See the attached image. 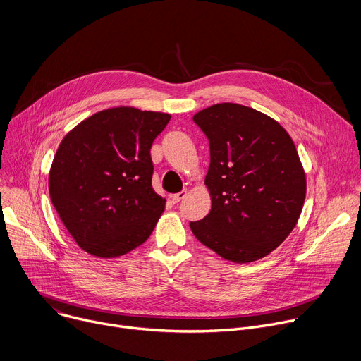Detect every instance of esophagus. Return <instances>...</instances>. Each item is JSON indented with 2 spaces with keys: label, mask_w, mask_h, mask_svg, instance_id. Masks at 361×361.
I'll return each mask as SVG.
<instances>
[{
  "label": "esophagus",
  "mask_w": 361,
  "mask_h": 361,
  "mask_svg": "<svg viewBox=\"0 0 361 361\" xmlns=\"http://www.w3.org/2000/svg\"><path fill=\"white\" fill-rule=\"evenodd\" d=\"M185 195H187V191H185V190H183V191H180V192H177V194L171 195V201H173L174 204H177V202H180Z\"/></svg>",
  "instance_id": "1"
}]
</instances>
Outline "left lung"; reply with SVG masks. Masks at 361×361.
I'll list each match as a JSON object with an SVG mask.
<instances>
[{
	"mask_svg": "<svg viewBox=\"0 0 361 361\" xmlns=\"http://www.w3.org/2000/svg\"><path fill=\"white\" fill-rule=\"evenodd\" d=\"M192 121L210 144L205 176L212 210L191 221L195 238L234 263H251L293 231L305 198V174L287 131L254 109L223 102Z\"/></svg>",
	"mask_w": 361,
	"mask_h": 361,
	"instance_id": "left-lung-1",
	"label": "left lung"
}]
</instances>
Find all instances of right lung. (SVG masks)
Listing matches in <instances>:
<instances>
[{
  "instance_id": "obj_1",
  "label": "right lung",
  "mask_w": 361,
  "mask_h": 361,
  "mask_svg": "<svg viewBox=\"0 0 361 361\" xmlns=\"http://www.w3.org/2000/svg\"><path fill=\"white\" fill-rule=\"evenodd\" d=\"M171 116L118 107L80 123L61 141L48 185L54 207L77 244L111 259L141 245L166 200L152 190V141Z\"/></svg>"
}]
</instances>
